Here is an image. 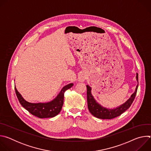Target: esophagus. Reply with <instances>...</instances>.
Masks as SVG:
<instances>
[{
  "mask_svg": "<svg viewBox=\"0 0 151 151\" xmlns=\"http://www.w3.org/2000/svg\"><path fill=\"white\" fill-rule=\"evenodd\" d=\"M85 76H84L83 75H81V76H80V77H79V80L80 81H81V82L84 81H85Z\"/></svg>",
  "mask_w": 151,
  "mask_h": 151,
  "instance_id": "obj_1",
  "label": "esophagus"
}]
</instances>
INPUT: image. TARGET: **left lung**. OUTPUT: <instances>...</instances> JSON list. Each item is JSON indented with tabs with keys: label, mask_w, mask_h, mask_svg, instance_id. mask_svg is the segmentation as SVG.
I'll use <instances>...</instances> for the list:
<instances>
[{
	"label": "left lung",
	"mask_w": 151,
	"mask_h": 151,
	"mask_svg": "<svg viewBox=\"0 0 151 151\" xmlns=\"http://www.w3.org/2000/svg\"><path fill=\"white\" fill-rule=\"evenodd\" d=\"M136 79L138 82V73L136 74ZM138 85L136 86V90L134 93L131 96V97L125 103L120 105L119 107L115 109H107L106 107H103L99 104L94 97L91 94V88L89 85H87V103L88 108L90 113L96 118L100 119H111L116 118L121 115L125 111H127L130 107L132 103L133 102L137 91Z\"/></svg>",
	"instance_id": "left-lung-1"
}]
</instances>
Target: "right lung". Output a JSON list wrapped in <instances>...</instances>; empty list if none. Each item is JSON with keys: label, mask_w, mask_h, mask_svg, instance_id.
Segmentation results:
<instances>
[{"label": "right lung", "mask_w": 151, "mask_h": 151, "mask_svg": "<svg viewBox=\"0 0 151 151\" xmlns=\"http://www.w3.org/2000/svg\"><path fill=\"white\" fill-rule=\"evenodd\" d=\"M73 83H69L61 89L57 96L48 103H32L25 100L15 87L17 97L23 107L33 115L39 118H52L57 115L61 111L64 102V94L67 90L70 88Z\"/></svg>", "instance_id": "right-lung-1"}]
</instances>
